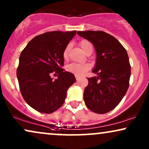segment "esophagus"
<instances>
[{
    "label": "esophagus",
    "instance_id": "1",
    "mask_svg": "<svg viewBox=\"0 0 149 149\" xmlns=\"http://www.w3.org/2000/svg\"><path fill=\"white\" fill-rule=\"evenodd\" d=\"M76 80H79L80 79V77L78 76H76Z\"/></svg>",
    "mask_w": 149,
    "mask_h": 149
}]
</instances>
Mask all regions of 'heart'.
<instances>
[{
	"mask_svg": "<svg viewBox=\"0 0 149 149\" xmlns=\"http://www.w3.org/2000/svg\"><path fill=\"white\" fill-rule=\"evenodd\" d=\"M80 46L82 48V49L84 51V52H86V50L88 48L91 47V44L88 42V40H83L80 41ZM69 46H67L65 48V51L63 52V57L64 58H66L68 55ZM90 69V65L88 63H71L69 65L67 66L66 69L67 71L70 72L71 73H73L74 75L76 76H83L84 73H86V71H88Z\"/></svg>",
	"mask_w": 149,
	"mask_h": 149,
	"instance_id": "obj_1",
	"label": "heart"
}]
</instances>
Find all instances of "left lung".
I'll list each match as a JSON object with an SVG mask.
<instances>
[{
	"label": "left lung",
	"mask_w": 149,
	"mask_h": 149,
	"mask_svg": "<svg viewBox=\"0 0 149 149\" xmlns=\"http://www.w3.org/2000/svg\"><path fill=\"white\" fill-rule=\"evenodd\" d=\"M90 41L96 51L93 73L84 88L86 106L96 113H106L118 106L127 93L131 76V65L127 50L116 38L102 31H78Z\"/></svg>",
	"instance_id": "8db88e82"
}]
</instances>
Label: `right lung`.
<instances>
[{
  "label": "right lung",
  "instance_id": "1",
  "mask_svg": "<svg viewBox=\"0 0 149 149\" xmlns=\"http://www.w3.org/2000/svg\"><path fill=\"white\" fill-rule=\"evenodd\" d=\"M76 31H54L38 35L22 51L17 78L24 100L38 112L52 113L62 107L74 75L62 69L63 52ZM55 73L58 78L53 80Z\"/></svg>",
  "mask_w": 149,
  "mask_h": 149
}]
</instances>
